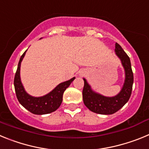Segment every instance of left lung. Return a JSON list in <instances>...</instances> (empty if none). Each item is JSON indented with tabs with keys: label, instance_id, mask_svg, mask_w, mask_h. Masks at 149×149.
Segmentation results:
<instances>
[{
	"label": "left lung",
	"instance_id": "1",
	"mask_svg": "<svg viewBox=\"0 0 149 149\" xmlns=\"http://www.w3.org/2000/svg\"><path fill=\"white\" fill-rule=\"evenodd\" d=\"M116 54L122 61L125 71V80L122 90L114 97H105L94 93L90 86L84 78V86L83 89V100L84 104L89 110L96 113L110 115L120 110L128 101L132 92L134 74L131 68V60L127 54L118 43H116Z\"/></svg>",
	"mask_w": 149,
	"mask_h": 149
}]
</instances>
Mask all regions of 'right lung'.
Segmentation results:
<instances>
[{
	"label": "right lung",
	"instance_id": "obj_1",
	"mask_svg": "<svg viewBox=\"0 0 149 149\" xmlns=\"http://www.w3.org/2000/svg\"><path fill=\"white\" fill-rule=\"evenodd\" d=\"M25 52L22 55L18 64L16 72L14 78L15 94L19 103L27 110L36 115L48 114L55 111L59 108L63 101V95L64 91L69 86L75 77L70 79L69 81L61 83L51 93L42 97H33L25 92L20 79L21 63L25 55Z\"/></svg>",
	"mask_w": 149,
	"mask_h": 149
}]
</instances>
